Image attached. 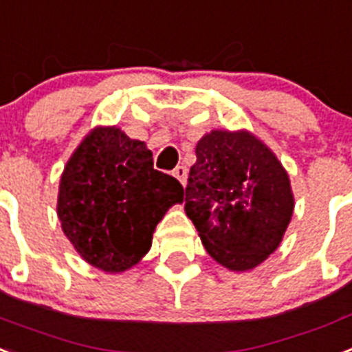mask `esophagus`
I'll list each match as a JSON object with an SVG mask.
<instances>
[{
	"instance_id": "esophagus-1",
	"label": "esophagus",
	"mask_w": 352,
	"mask_h": 352,
	"mask_svg": "<svg viewBox=\"0 0 352 352\" xmlns=\"http://www.w3.org/2000/svg\"><path fill=\"white\" fill-rule=\"evenodd\" d=\"M173 177H177V179H179V182H181L182 186H186V179H188V168L177 166L175 170H173Z\"/></svg>"
}]
</instances>
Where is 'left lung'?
<instances>
[{"label":"left lung","instance_id":"obj_1","mask_svg":"<svg viewBox=\"0 0 352 352\" xmlns=\"http://www.w3.org/2000/svg\"><path fill=\"white\" fill-rule=\"evenodd\" d=\"M186 214L212 259L250 270L281 243L294 212L285 168L249 132L212 131L197 144Z\"/></svg>","mask_w":352,"mask_h":352}]
</instances>
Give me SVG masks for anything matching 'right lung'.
<instances>
[{
	"instance_id": "obj_1",
	"label": "right lung",
	"mask_w": 352,
	"mask_h": 352,
	"mask_svg": "<svg viewBox=\"0 0 352 352\" xmlns=\"http://www.w3.org/2000/svg\"><path fill=\"white\" fill-rule=\"evenodd\" d=\"M184 200L175 177L153 168L144 143L120 129H94L62 173L57 212L82 258L105 272H123L152 245L170 206Z\"/></svg>"
}]
</instances>
